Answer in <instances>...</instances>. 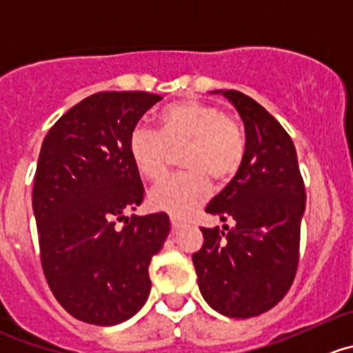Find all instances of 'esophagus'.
<instances>
[{
	"label": "esophagus",
	"instance_id": "34e87169",
	"mask_svg": "<svg viewBox=\"0 0 353 353\" xmlns=\"http://www.w3.org/2000/svg\"><path fill=\"white\" fill-rule=\"evenodd\" d=\"M170 224H172V229H179V228H183L184 222L177 217H170Z\"/></svg>",
	"mask_w": 353,
	"mask_h": 353
}]
</instances>
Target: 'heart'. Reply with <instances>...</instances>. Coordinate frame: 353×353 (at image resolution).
Segmentation results:
<instances>
[{"label": "heart", "mask_w": 353, "mask_h": 353, "mask_svg": "<svg viewBox=\"0 0 353 353\" xmlns=\"http://www.w3.org/2000/svg\"><path fill=\"white\" fill-rule=\"evenodd\" d=\"M157 134L136 128L128 150L136 172L146 181L165 176L170 155H179V176L157 184L148 194L155 210L188 217L210 194V181L222 186L238 176L246 157L245 131L221 107L198 100L167 105L157 115Z\"/></svg>", "instance_id": "1"}]
</instances>
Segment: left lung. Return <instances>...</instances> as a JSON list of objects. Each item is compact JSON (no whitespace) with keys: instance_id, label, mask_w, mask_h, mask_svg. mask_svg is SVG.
<instances>
[{"instance_id":"8db88e82","label":"left lung","mask_w":353,"mask_h":353,"mask_svg":"<svg viewBox=\"0 0 353 353\" xmlns=\"http://www.w3.org/2000/svg\"><path fill=\"white\" fill-rule=\"evenodd\" d=\"M222 94L245 124L246 157L205 210L234 225H224L228 232L201 228L205 241L193 263L205 302L222 316L246 319L281 302L295 279L307 196L295 145L283 125L246 94Z\"/></svg>"}]
</instances>
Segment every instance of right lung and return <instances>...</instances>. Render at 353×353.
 Here are the masks:
<instances>
[{
  "label": "right lung",
  "instance_id": "obj_1",
  "mask_svg": "<svg viewBox=\"0 0 353 353\" xmlns=\"http://www.w3.org/2000/svg\"><path fill=\"white\" fill-rule=\"evenodd\" d=\"M160 100L145 91L91 94L54 122L41 146L32 190L41 265L54 299L88 324L124 323L152 290L148 265L169 234V215L124 212L145 198L129 136Z\"/></svg>",
  "mask_w": 353,
  "mask_h": 353
}]
</instances>
